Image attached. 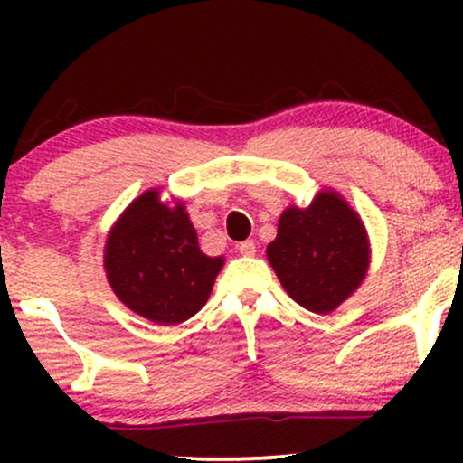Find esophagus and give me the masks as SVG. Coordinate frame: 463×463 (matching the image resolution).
Masks as SVG:
<instances>
[{
    "mask_svg": "<svg viewBox=\"0 0 463 463\" xmlns=\"http://www.w3.org/2000/svg\"><path fill=\"white\" fill-rule=\"evenodd\" d=\"M237 248H239V252L243 254V257H252V254L257 252V246H254V241H252V239H246V241H241V243H239Z\"/></svg>",
    "mask_w": 463,
    "mask_h": 463,
    "instance_id": "esophagus-1",
    "label": "esophagus"
}]
</instances>
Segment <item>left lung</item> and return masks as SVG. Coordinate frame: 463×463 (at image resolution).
Masks as SVG:
<instances>
[{"instance_id": "obj_1", "label": "left lung", "mask_w": 463, "mask_h": 463, "mask_svg": "<svg viewBox=\"0 0 463 463\" xmlns=\"http://www.w3.org/2000/svg\"><path fill=\"white\" fill-rule=\"evenodd\" d=\"M368 237L359 215L333 191H322L307 209L289 206L268 261L300 307L328 313L353 294L368 269Z\"/></svg>"}]
</instances>
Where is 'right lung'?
Returning <instances> with one entry per match:
<instances>
[{
    "label": "right lung",
    "instance_id": "add662e5",
    "mask_svg": "<svg viewBox=\"0 0 463 463\" xmlns=\"http://www.w3.org/2000/svg\"><path fill=\"white\" fill-rule=\"evenodd\" d=\"M222 257H206L184 206L169 209L146 191L126 209L106 241L104 268L117 298L156 324L195 316L213 289Z\"/></svg>",
    "mask_w": 463,
    "mask_h": 463
}]
</instances>
